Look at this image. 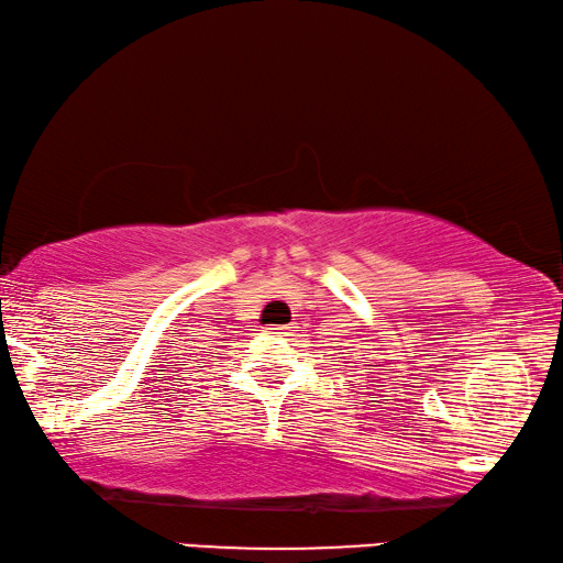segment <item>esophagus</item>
<instances>
[{
  "label": "esophagus",
  "instance_id": "obj_1",
  "mask_svg": "<svg viewBox=\"0 0 563 563\" xmlns=\"http://www.w3.org/2000/svg\"><path fill=\"white\" fill-rule=\"evenodd\" d=\"M267 330H273V333H285V330H288V325H271Z\"/></svg>",
  "mask_w": 563,
  "mask_h": 563
}]
</instances>
